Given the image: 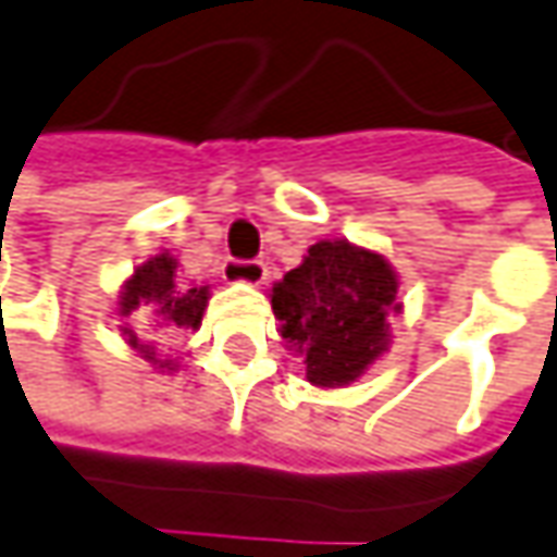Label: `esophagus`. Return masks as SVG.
I'll return each instance as SVG.
<instances>
[{"instance_id": "obj_1", "label": "esophagus", "mask_w": 557, "mask_h": 557, "mask_svg": "<svg viewBox=\"0 0 557 557\" xmlns=\"http://www.w3.org/2000/svg\"><path fill=\"white\" fill-rule=\"evenodd\" d=\"M225 282H245V285H263L267 278V263L263 260H225L223 263Z\"/></svg>"}]
</instances>
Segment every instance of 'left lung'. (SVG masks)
I'll return each mask as SVG.
<instances>
[{
    "label": "left lung",
    "mask_w": 557,
    "mask_h": 557,
    "mask_svg": "<svg viewBox=\"0 0 557 557\" xmlns=\"http://www.w3.org/2000/svg\"><path fill=\"white\" fill-rule=\"evenodd\" d=\"M399 310L396 275L381 253L350 242H319L272 288L282 337L307 359V381L344 387L387 347V315Z\"/></svg>",
    "instance_id": "obj_1"
}]
</instances>
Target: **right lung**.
<instances>
[{"instance_id": "obj_1", "label": "right lung", "mask_w": 557, "mask_h": 557, "mask_svg": "<svg viewBox=\"0 0 557 557\" xmlns=\"http://www.w3.org/2000/svg\"><path fill=\"white\" fill-rule=\"evenodd\" d=\"M207 288H183L176 282V260L170 253H158L151 260H145L136 275L126 282V288L120 290V315H129L133 310H145L154 322V332L173 334L180 329H198L201 315L207 310ZM129 344L139 347L148 362H161L154 359V347L139 344L136 334H129ZM173 362L166 359L161 369H170Z\"/></svg>"}]
</instances>
